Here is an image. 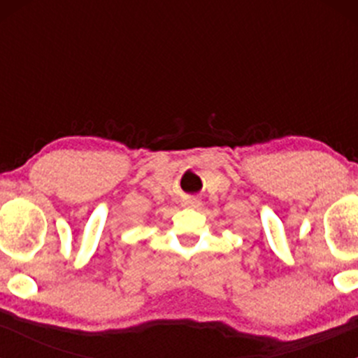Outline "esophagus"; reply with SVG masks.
<instances>
[{"label":"esophagus","instance_id":"1","mask_svg":"<svg viewBox=\"0 0 358 358\" xmlns=\"http://www.w3.org/2000/svg\"><path fill=\"white\" fill-rule=\"evenodd\" d=\"M197 204H199V201H196V199H185V201H183V206H187V208H196Z\"/></svg>","mask_w":358,"mask_h":358}]
</instances>
